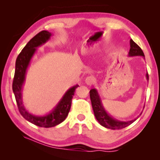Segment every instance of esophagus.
<instances>
[{
  "label": "esophagus",
  "mask_w": 160,
  "mask_h": 160,
  "mask_svg": "<svg viewBox=\"0 0 160 160\" xmlns=\"http://www.w3.org/2000/svg\"><path fill=\"white\" fill-rule=\"evenodd\" d=\"M95 81V78L93 76L87 77L85 80L86 84L88 86H92L93 83H94Z\"/></svg>",
  "instance_id": "1"
}]
</instances>
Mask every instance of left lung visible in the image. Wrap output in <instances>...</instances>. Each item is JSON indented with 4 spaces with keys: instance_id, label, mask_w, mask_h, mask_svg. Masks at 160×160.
Wrapping results in <instances>:
<instances>
[{
    "instance_id": "8db88e82",
    "label": "left lung",
    "mask_w": 160,
    "mask_h": 160,
    "mask_svg": "<svg viewBox=\"0 0 160 160\" xmlns=\"http://www.w3.org/2000/svg\"><path fill=\"white\" fill-rule=\"evenodd\" d=\"M128 56H142L144 58V54L143 52L139 46H138L132 40H130V49L128 52ZM146 78L148 80L149 77L148 74L147 73ZM89 95H90V99L92 102V106L93 111L96 120L98 122L104 127L107 128H111V129H121L126 126L131 125L132 122H135L138 117L134 119V120L129 121H120L118 120L113 118L111 115L108 113V112L104 109L103 104H102V99L100 98L98 91L96 89H92L89 91ZM140 114V115H141Z\"/></svg>"
}]
</instances>
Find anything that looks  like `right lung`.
Wrapping results in <instances>:
<instances>
[{"instance_id": "right-lung-1", "label": "right lung", "mask_w": 160, "mask_h": 160, "mask_svg": "<svg viewBox=\"0 0 160 160\" xmlns=\"http://www.w3.org/2000/svg\"><path fill=\"white\" fill-rule=\"evenodd\" d=\"M52 35V33L47 31H42L29 40L16 58L15 74L12 82V91L15 95L16 103L21 115L28 122L44 128L56 126L65 120L71 109L75 89L79 86L77 84L68 89L56 107L47 114L36 116L29 113L25 109L22 101V87L25 80L27 69L37 51V48L47 43Z\"/></svg>"}]
</instances>
